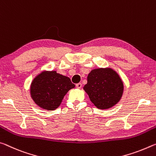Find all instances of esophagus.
<instances>
[{"label": "esophagus", "instance_id": "esophagus-1", "mask_svg": "<svg viewBox=\"0 0 156 156\" xmlns=\"http://www.w3.org/2000/svg\"><path fill=\"white\" fill-rule=\"evenodd\" d=\"M76 88H81V86H82V84H81V83H78L76 84Z\"/></svg>", "mask_w": 156, "mask_h": 156}]
</instances>
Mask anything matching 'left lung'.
<instances>
[{"label": "left lung", "instance_id": "obj_1", "mask_svg": "<svg viewBox=\"0 0 156 156\" xmlns=\"http://www.w3.org/2000/svg\"><path fill=\"white\" fill-rule=\"evenodd\" d=\"M83 90L99 109H108L120 100L124 91L123 81L112 68L92 70Z\"/></svg>", "mask_w": 156, "mask_h": 156}]
</instances>
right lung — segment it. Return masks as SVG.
I'll return each instance as SVG.
<instances>
[{"mask_svg":"<svg viewBox=\"0 0 156 156\" xmlns=\"http://www.w3.org/2000/svg\"><path fill=\"white\" fill-rule=\"evenodd\" d=\"M75 87L70 79L56 71H43L32 81L30 95L40 108L53 111L57 108L66 93Z\"/></svg>","mask_w":156,"mask_h":156,"instance_id":"right-lung-1","label":"right lung"}]
</instances>
